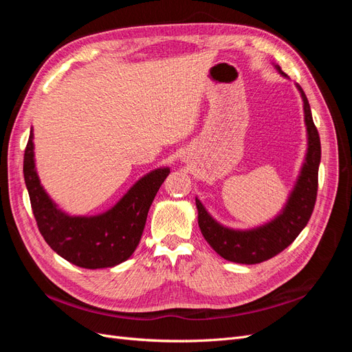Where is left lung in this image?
<instances>
[{"label": "left lung", "mask_w": 352, "mask_h": 352, "mask_svg": "<svg viewBox=\"0 0 352 352\" xmlns=\"http://www.w3.org/2000/svg\"><path fill=\"white\" fill-rule=\"evenodd\" d=\"M282 74L279 66H276ZM304 101V114L308 133V151L301 175L287 199L282 214L264 226L251 230H233L212 219L199 199H195L198 208V225L210 247L220 257L239 264H257L270 260L282 252L295 241L310 220L318 188V164H320L322 146L320 136L313 122L310 104L300 85H296Z\"/></svg>", "instance_id": "obj_1"}]
</instances>
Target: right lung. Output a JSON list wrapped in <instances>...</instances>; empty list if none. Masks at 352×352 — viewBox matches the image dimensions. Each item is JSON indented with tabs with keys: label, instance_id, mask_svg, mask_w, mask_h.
<instances>
[{
	"label": "right lung",
	"instance_id": "1",
	"mask_svg": "<svg viewBox=\"0 0 352 352\" xmlns=\"http://www.w3.org/2000/svg\"><path fill=\"white\" fill-rule=\"evenodd\" d=\"M34 133L23 157L25 184L41 235L60 257L83 269H104L126 261L141 241L154 197L168 176L163 167L148 173L107 212L72 217L56 207L41 186L34 162Z\"/></svg>",
	"mask_w": 352,
	"mask_h": 352
}]
</instances>
